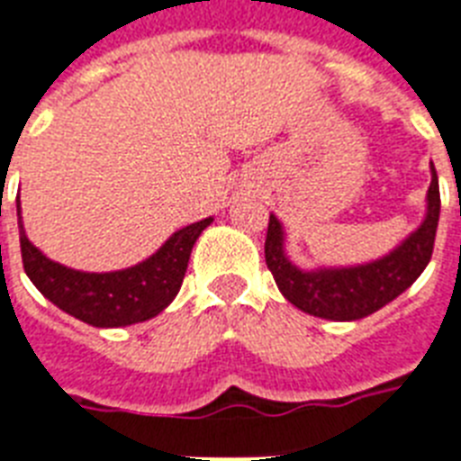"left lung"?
I'll return each mask as SVG.
<instances>
[{
	"instance_id": "left-lung-1",
	"label": "left lung",
	"mask_w": 461,
	"mask_h": 461,
	"mask_svg": "<svg viewBox=\"0 0 461 461\" xmlns=\"http://www.w3.org/2000/svg\"><path fill=\"white\" fill-rule=\"evenodd\" d=\"M433 179L429 186V212L421 227L390 256L366 266L335 267L306 273L292 266L285 256L282 224L270 215L266 237V266L287 302L303 313L328 321H358L375 313L378 308L409 289L426 270L436 244L438 217H440V188L436 167L430 165Z\"/></svg>"
}]
</instances>
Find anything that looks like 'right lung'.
Wrapping results in <instances>:
<instances>
[{
	"label": "right lung",
	"mask_w": 461,
	"mask_h": 461,
	"mask_svg": "<svg viewBox=\"0 0 461 461\" xmlns=\"http://www.w3.org/2000/svg\"><path fill=\"white\" fill-rule=\"evenodd\" d=\"M210 222L212 217L179 230L139 266L117 273H78L45 258L28 241L18 217L21 258L25 275L54 306L95 328H122L148 321L172 303L186 275L195 239Z\"/></svg>",
	"instance_id": "obj_1"
}]
</instances>
